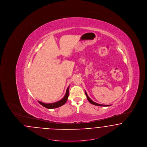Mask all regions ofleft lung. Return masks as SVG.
<instances>
[{"mask_svg": "<svg viewBox=\"0 0 147 147\" xmlns=\"http://www.w3.org/2000/svg\"><path fill=\"white\" fill-rule=\"evenodd\" d=\"M85 95H86V97H87V98H88V101H89V102H90V104H92V105H96V106H111V105H101V104H98V103H96V102H94L91 99H90V98H89V97L88 96V94H87L86 92L85 91Z\"/></svg>", "mask_w": 147, "mask_h": 147, "instance_id": "left-lung-1", "label": "left lung"}]
</instances>
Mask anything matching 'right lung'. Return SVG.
Instances as JSON below:
<instances>
[{"label":"right lung","mask_w":147,"mask_h":147,"mask_svg":"<svg viewBox=\"0 0 147 147\" xmlns=\"http://www.w3.org/2000/svg\"><path fill=\"white\" fill-rule=\"evenodd\" d=\"M69 86L68 87V88L66 90L65 95H64L63 98H62L61 100H59L57 102H54V103H51V104H46V103L42 102L41 101H38V102L39 104H40L43 107H45L47 109H55V108L59 107L62 105H64L65 104V102H67V99L68 98V95H69Z\"/></svg>","instance_id":"right-lung-1"}]
</instances>
